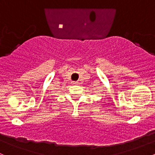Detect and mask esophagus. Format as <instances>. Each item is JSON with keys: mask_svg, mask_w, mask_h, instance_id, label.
<instances>
[{"mask_svg": "<svg viewBox=\"0 0 155 155\" xmlns=\"http://www.w3.org/2000/svg\"><path fill=\"white\" fill-rule=\"evenodd\" d=\"M72 84H78V82H76V81H72V83H71Z\"/></svg>", "mask_w": 155, "mask_h": 155, "instance_id": "1", "label": "esophagus"}]
</instances>
